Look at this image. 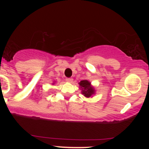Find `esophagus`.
<instances>
[{
    "label": "esophagus",
    "instance_id": "34e87169",
    "mask_svg": "<svg viewBox=\"0 0 149 149\" xmlns=\"http://www.w3.org/2000/svg\"><path fill=\"white\" fill-rule=\"evenodd\" d=\"M66 81L69 82V83H71V82L73 81V78H66Z\"/></svg>",
    "mask_w": 149,
    "mask_h": 149
}]
</instances>
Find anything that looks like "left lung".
I'll list each match as a JSON object with an SVG mask.
<instances>
[{
  "label": "left lung",
  "mask_w": 149,
  "mask_h": 149,
  "mask_svg": "<svg viewBox=\"0 0 149 149\" xmlns=\"http://www.w3.org/2000/svg\"><path fill=\"white\" fill-rule=\"evenodd\" d=\"M80 88L82 89V93L86 97H90L92 95H93L95 90L90 85V83L87 80H81L79 83Z\"/></svg>",
  "instance_id": "8db88e82"
}]
</instances>
